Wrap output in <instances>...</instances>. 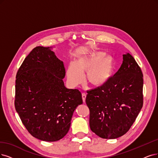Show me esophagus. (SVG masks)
<instances>
[{"label":"esophagus","instance_id":"obj_1","mask_svg":"<svg viewBox=\"0 0 158 158\" xmlns=\"http://www.w3.org/2000/svg\"><path fill=\"white\" fill-rule=\"evenodd\" d=\"M86 97V95L85 94V93H83V94H82V99H83V102L84 103L85 102Z\"/></svg>","mask_w":158,"mask_h":158}]
</instances>
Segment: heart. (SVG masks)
<instances>
[{"label": "heart", "instance_id": "obj_1", "mask_svg": "<svg viewBox=\"0 0 158 158\" xmlns=\"http://www.w3.org/2000/svg\"><path fill=\"white\" fill-rule=\"evenodd\" d=\"M115 65L113 56L102 51L84 52L77 56L66 70L69 83L77 86L83 82V74L86 73V81L94 87H100L111 77Z\"/></svg>", "mask_w": 158, "mask_h": 158}]
</instances>
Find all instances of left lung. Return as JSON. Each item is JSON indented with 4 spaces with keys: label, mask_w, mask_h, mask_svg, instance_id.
<instances>
[{
    "label": "left lung",
    "mask_w": 158,
    "mask_h": 158,
    "mask_svg": "<svg viewBox=\"0 0 158 158\" xmlns=\"http://www.w3.org/2000/svg\"><path fill=\"white\" fill-rule=\"evenodd\" d=\"M143 75L134 58L123 55L122 64L103 86L87 91L90 130L103 139H113L126 133L143 104Z\"/></svg>",
    "instance_id": "obj_1"
}]
</instances>
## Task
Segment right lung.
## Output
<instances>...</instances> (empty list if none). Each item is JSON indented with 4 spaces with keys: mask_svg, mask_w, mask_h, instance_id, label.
Returning a JSON list of instances; mask_svg holds the SVG:
<instances>
[{
    "mask_svg": "<svg viewBox=\"0 0 158 158\" xmlns=\"http://www.w3.org/2000/svg\"><path fill=\"white\" fill-rule=\"evenodd\" d=\"M52 48L38 46L25 58L16 75L15 107L28 131L53 142L68 132L73 113L83 103L81 93L69 89L66 72Z\"/></svg>",
    "mask_w": 158,
    "mask_h": 158,
    "instance_id": "right-lung-1",
    "label": "right lung"
}]
</instances>
